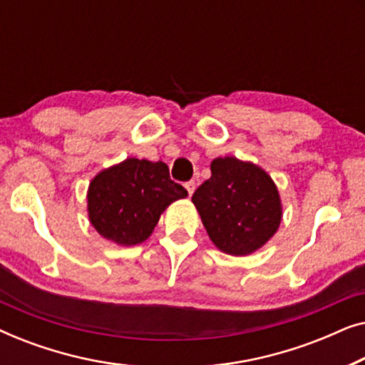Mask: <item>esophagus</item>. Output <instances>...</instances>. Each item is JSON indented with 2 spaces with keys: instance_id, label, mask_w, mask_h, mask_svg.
<instances>
[{
  "instance_id": "obj_1",
  "label": "esophagus",
  "mask_w": 365,
  "mask_h": 365,
  "mask_svg": "<svg viewBox=\"0 0 365 365\" xmlns=\"http://www.w3.org/2000/svg\"><path fill=\"white\" fill-rule=\"evenodd\" d=\"M184 187L187 189V192H189V196H192V192H194V189H196V182L194 181H187L186 184H184Z\"/></svg>"
}]
</instances>
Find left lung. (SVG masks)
Segmentation results:
<instances>
[{"label":"left lung","mask_w":365,"mask_h":365,"mask_svg":"<svg viewBox=\"0 0 365 365\" xmlns=\"http://www.w3.org/2000/svg\"><path fill=\"white\" fill-rule=\"evenodd\" d=\"M214 246L229 256H249L261 249L282 221L276 182L261 166L234 156L216 158L211 178L192 194Z\"/></svg>","instance_id":"1"}]
</instances>
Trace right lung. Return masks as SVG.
<instances>
[{
  "instance_id": "1",
  "label": "right lung",
  "mask_w": 365,
  "mask_h": 365,
  "mask_svg": "<svg viewBox=\"0 0 365 365\" xmlns=\"http://www.w3.org/2000/svg\"><path fill=\"white\" fill-rule=\"evenodd\" d=\"M186 196V189L169 178L168 164L128 158L91 179L88 217L108 241L138 246L149 239L168 206Z\"/></svg>"
}]
</instances>
